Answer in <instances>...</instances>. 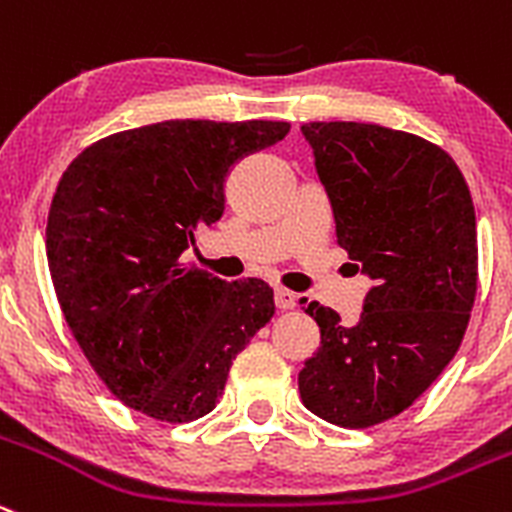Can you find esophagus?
I'll list each match as a JSON object with an SVG mask.
<instances>
[{"instance_id": "1", "label": "esophagus", "mask_w": 512, "mask_h": 512, "mask_svg": "<svg viewBox=\"0 0 512 512\" xmlns=\"http://www.w3.org/2000/svg\"><path fill=\"white\" fill-rule=\"evenodd\" d=\"M295 293H290V290L285 288H275V305H278L280 310H293L295 308Z\"/></svg>"}]
</instances>
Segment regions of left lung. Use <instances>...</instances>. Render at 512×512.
Instances as JSON below:
<instances>
[{
  "mask_svg": "<svg viewBox=\"0 0 512 512\" xmlns=\"http://www.w3.org/2000/svg\"><path fill=\"white\" fill-rule=\"evenodd\" d=\"M338 245L371 280L356 326L300 300L321 348L298 374L300 399L338 427L396 417L450 364L477 293L470 189L442 148L376 123H303Z\"/></svg>",
  "mask_w": 512,
  "mask_h": 512,
  "instance_id": "8db88e82",
  "label": "left lung"
}]
</instances>
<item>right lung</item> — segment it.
<instances>
[{"instance_id":"right-lung-1","label":"right lung","mask_w":512,"mask_h":512,"mask_svg":"<svg viewBox=\"0 0 512 512\" xmlns=\"http://www.w3.org/2000/svg\"><path fill=\"white\" fill-rule=\"evenodd\" d=\"M283 121H161L85 148L57 184L47 262L75 341L103 384L161 422L217 407L232 358L272 318L257 278H212L181 255L224 214L245 156L283 141Z\"/></svg>"}]
</instances>
